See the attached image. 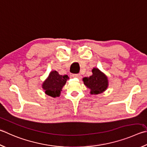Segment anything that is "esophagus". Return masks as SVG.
I'll list each match as a JSON object with an SVG mask.
<instances>
[{
	"mask_svg": "<svg viewBox=\"0 0 147 147\" xmlns=\"http://www.w3.org/2000/svg\"><path fill=\"white\" fill-rule=\"evenodd\" d=\"M72 76H73V78H78V79L82 78V76L80 74H73Z\"/></svg>",
	"mask_w": 147,
	"mask_h": 147,
	"instance_id": "obj_1",
	"label": "esophagus"
}]
</instances>
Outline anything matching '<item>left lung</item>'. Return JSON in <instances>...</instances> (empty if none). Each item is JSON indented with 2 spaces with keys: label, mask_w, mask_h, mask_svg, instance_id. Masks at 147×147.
<instances>
[{
  "label": "left lung",
  "mask_w": 147,
  "mask_h": 147,
  "mask_svg": "<svg viewBox=\"0 0 147 147\" xmlns=\"http://www.w3.org/2000/svg\"><path fill=\"white\" fill-rule=\"evenodd\" d=\"M92 73L91 76L83 78L84 85L90 90V94L95 95L105 92L109 86L107 76L97 67L93 68Z\"/></svg>",
  "instance_id": "left-lung-1"
}]
</instances>
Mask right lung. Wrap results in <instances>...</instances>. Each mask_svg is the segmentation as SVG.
Segmentation results:
<instances>
[{
	"label": "right lung",
	"mask_w": 147,
	"mask_h": 147,
	"mask_svg": "<svg viewBox=\"0 0 147 147\" xmlns=\"http://www.w3.org/2000/svg\"><path fill=\"white\" fill-rule=\"evenodd\" d=\"M69 79L68 76L60 75L57 71L50 72L49 76L42 83V89L45 90V94L53 98L59 97L63 87Z\"/></svg>",
	"instance_id": "add662e5"
}]
</instances>
